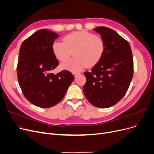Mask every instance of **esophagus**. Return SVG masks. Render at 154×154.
<instances>
[{"mask_svg":"<svg viewBox=\"0 0 154 154\" xmlns=\"http://www.w3.org/2000/svg\"><path fill=\"white\" fill-rule=\"evenodd\" d=\"M79 74V73H78V72H73V75H74V76L75 77H76Z\"/></svg>","mask_w":154,"mask_h":154,"instance_id":"34e87169","label":"esophagus"}]
</instances>
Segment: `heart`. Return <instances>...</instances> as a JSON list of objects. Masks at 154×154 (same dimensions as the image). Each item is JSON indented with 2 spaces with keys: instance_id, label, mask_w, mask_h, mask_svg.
I'll return each mask as SVG.
<instances>
[{
  "instance_id": "b5f03b06",
  "label": "heart",
  "mask_w": 154,
  "mask_h": 154,
  "mask_svg": "<svg viewBox=\"0 0 154 154\" xmlns=\"http://www.w3.org/2000/svg\"><path fill=\"white\" fill-rule=\"evenodd\" d=\"M63 42L55 41L52 49L55 57L60 61L72 59L60 65L62 69L72 72L81 71L85 67H92L98 63L104 54L106 45L99 36L87 31H77L67 34Z\"/></svg>"
}]
</instances>
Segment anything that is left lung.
Segmentation results:
<instances>
[{
    "label": "left lung",
    "mask_w": 154,
    "mask_h": 154,
    "mask_svg": "<svg viewBox=\"0 0 154 154\" xmlns=\"http://www.w3.org/2000/svg\"><path fill=\"white\" fill-rule=\"evenodd\" d=\"M104 40L106 48L100 62L85 72V97L97 107L108 108L119 102L126 94L134 74L130 44L117 32L106 27L94 29Z\"/></svg>",
    "instance_id": "left-lung-1"
}]
</instances>
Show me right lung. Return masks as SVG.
Segmentation results:
<instances>
[{"instance_id":"right-lung-1","label":"right lung","mask_w":154,"mask_h":154,"mask_svg":"<svg viewBox=\"0 0 154 154\" xmlns=\"http://www.w3.org/2000/svg\"><path fill=\"white\" fill-rule=\"evenodd\" d=\"M59 35L47 29L35 32L22 42L17 67L19 85L25 97L39 107L59 103L74 79L68 70L51 73L59 62L52 46Z\"/></svg>"}]
</instances>
